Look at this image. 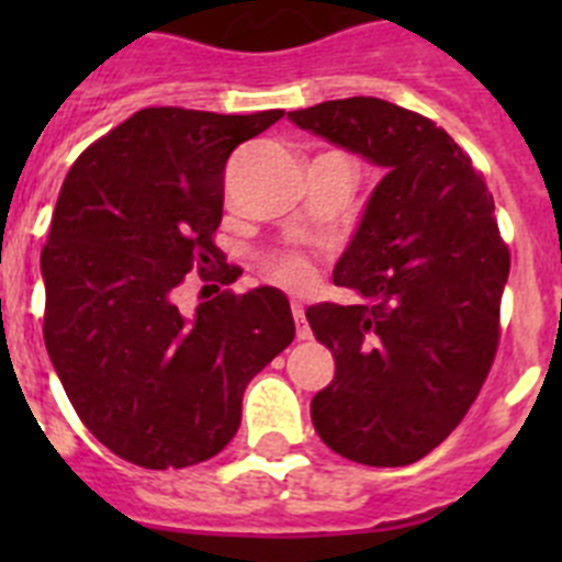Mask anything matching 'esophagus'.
<instances>
[{
  "label": "esophagus",
  "instance_id": "34e87169",
  "mask_svg": "<svg viewBox=\"0 0 562 562\" xmlns=\"http://www.w3.org/2000/svg\"><path fill=\"white\" fill-rule=\"evenodd\" d=\"M292 317H295V331H297V340H310V337H312V329H310V324H306V317H304V306L297 304V301H292Z\"/></svg>",
  "mask_w": 562,
  "mask_h": 562
}]
</instances>
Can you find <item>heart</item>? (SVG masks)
Returning <instances> with one entry per match:
<instances>
[{
  "mask_svg": "<svg viewBox=\"0 0 562 562\" xmlns=\"http://www.w3.org/2000/svg\"><path fill=\"white\" fill-rule=\"evenodd\" d=\"M265 276L276 284L286 286L292 292L310 290L317 281V265L315 258L297 250H281L270 252L265 261Z\"/></svg>",
  "mask_w": 562,
  "mask_h": 562,
  "instance_id": "1",
  "label": "heart"
}]
</instances>
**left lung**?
Returning <instances> with one entry per match:
<instances>
[{
	"label": "left lung",
	"mask_w": 562,
	"mask_h": 562,
	"mask_svg": "<svg viewBox=\"0 0 562 562\" xmlns=\"http://www.w3.org/2000/svg\"><path fill=\"white\" fill-rule=\"evenodd\" d=\"M290 121L389 171L335 267L366 304L306 310L337 362L312 422L342 459L414 464L459 428L498 351L509 247L493 193L445 128L396 103L342 98Z\"/></svg>",
	"instance_id": "8db88e82"
}]
</instances>
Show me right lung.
Segmentation results:
<instances>
[{
  "instance_id": "add662e5",
  "label": "right lung",
  "mask_w": 562,
  "mask_h": 562,
  "mask_svg": "<svg viewBox=\"0 0 562 562\" xmlns=\"http://www.w3.org/2000/svg\"><path fill=\"white\" fill-rule=\"evenodd\" d=\"M284 109L216 114L148 106L81 151L42 250L44 342L87 430L146 470L220 453L247 382L295 337L272 286L220 290L241 270L213 236L227 157ZM217 290L193 313L179 290Z\"/></svg>"
}]
</instances>
